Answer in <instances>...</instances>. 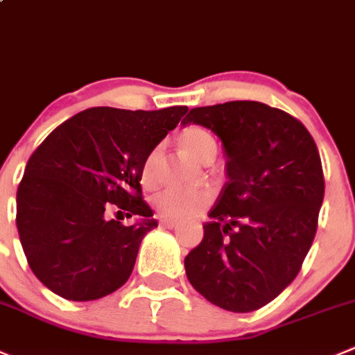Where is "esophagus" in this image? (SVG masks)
Instances as JSON below:
<instances>
[{
    "instance_id": "obj_1",
    "label": "esophagus",
    "mask_w": 355,
    "mask_h": 355,
    "mask_svg": "<svg viewBox=\"0 0 355 355\" xmlns=\"http://www.w3.org/2000/svg\"><path fill=\"white\" fill-rule=\"evenodd\" d=\"M161 227H166V229H177L178 222H173V220H161Z\"/></svg>"
}]
</instances>
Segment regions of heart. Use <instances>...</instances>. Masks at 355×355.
<instances>
[{"instance_id":"b5f03b06","label":"heart","mask_w":355,"mask_h":355,"mask_svg":"<svg viewBox=\"0 0 355 355\" xmlns=\"http://www.w3.org/2000/svg\"><path fill=\"white\" fill-rule=\"evenodd\" d=\"M178 142L182 149L199 163H209L216 154V142L213 135L198 125L185 126L178 135ZM156 157L157 150L154 149L142 164L140 178L146 187H153L156 182V173H154ZM211 199L213 194L209 189H166L156 196L154 208L161 218L180 222L201 213L211 202Z\"/></svg>"}]
</instances>
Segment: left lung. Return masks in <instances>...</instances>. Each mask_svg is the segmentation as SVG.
Returning a JSON list of instances; mask_svg holds the SVG:
<instances>
[{
	"instance_id": "8db88e82",
	"label": "left lung",
	"mask_w": 355,
	"mask_h": 355,
	"mask_svg": "<svg viewBox=\"0 0 355 355\" xmlns=\"http://www.w3.org/2000/svg\"><path fill=\"white\" fill-rule=\"evenodd\" d=\"M182 123L220 137L229 177L185 257L187 279L213 305L257 311L297 277L314 241L324 198L318 146L297 118L261 102L194 107Z\"/></svg>"
}]
</instances>
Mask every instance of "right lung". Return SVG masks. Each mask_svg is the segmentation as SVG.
Returning <instances> with one entry per match:
<instances>
[{"mask_svg": "<svg viewBox=\"0 0 355 355\" xmlns=\"http://www.w3.org/2000/svg\"><path fill=\"white\" fill-rule=\"evenodd\" d=\"M185 112V105L86 109L31 154L17 189V229L31 270L48 290L88 302L128 281L144 236L157 227L142 199V164ZM114 204L144 220L128 227L105 220Z\"/></svg>", "mask_w": 355, "mask_h": 355, "instance_id": "add662e5", "label": "right lung"}]
</instances>
